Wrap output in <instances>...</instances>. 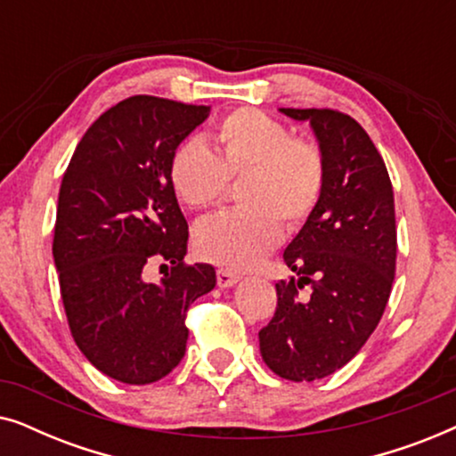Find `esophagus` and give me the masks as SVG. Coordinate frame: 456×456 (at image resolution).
Listing matches in <instances>:
<instances>
[{"instance_id":"1","label":"esophagus","mask_w":456,"mask_h":456,"mask_svg":"<svg viewBox=\"0 0 456 456\" xmlns=\"http://www.w3.org/2000/svg\"><path fill=\"white\" fill-rule=\"evenodd\" d=\"M216 278H217V286H220V289H230V286H234L240 280L239 273H232L228 270H217Z\"/></svg>"}]
</instances>
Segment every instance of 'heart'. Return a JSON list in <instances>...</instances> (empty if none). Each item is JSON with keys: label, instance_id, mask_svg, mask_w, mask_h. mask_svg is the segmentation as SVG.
Listing matches in <instances>:
<instances>
[{"label": "heart", "instance_id": "heart-1", "mask_svg": "<svg viewBox=\"0 0 456 456\" xmlns=\"http://www.w3.org/2000/svg\"><path fill=\"white\" fill-rule=\"evenodd\" d=\"M230 178H242V208L203 220L195 248L228 270L257 265L286 228L303 226L326 189V159L317 142L298 139L265 111L239 108L214 128V149L183 141L167 164V180L184 208L201 211L222 201Z\"/></svg>", "mask_w": 456, "mask_h": 456}]
</instances>
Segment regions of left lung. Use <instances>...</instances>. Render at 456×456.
<instances>
[{"mask_svg":"<svg viewBox=\"0 0 456 456\" xmlns=\"http://www.w3.org/2000/svg\"><path fill=\"white\" fill-rule=\"evenodd\" d=\"M280 111L309 120L326 159V189L286 247L295 276L276 284V314L261 328L259 348L280 378L314 382L346 365L382 320L396 270L395 192L382 155L351 116Z\"/></svg>","mask_w":456,"mask_h":456,"instance_id":"obj_1","label":"left lung"}]
</instances>
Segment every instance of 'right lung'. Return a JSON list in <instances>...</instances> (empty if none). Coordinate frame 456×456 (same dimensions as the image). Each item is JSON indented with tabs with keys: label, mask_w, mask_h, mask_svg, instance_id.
Here are the masks:
<instances>
[{
	"label": "right lung",
	"mask_w": 456,
	"mask_h": 456,
	"mask_svg": "<svg viewBox=\"0 0 456 456\" xmlns=\"http://www.w3.org/2000/svg\"><path fill=\"white\" fill-rule=\"evenodd\" d=\"M208 105L134 95L97 118L77 145L58 197L53 261L72 338L105 376L151 384L184 357L186 311L216 286L208 264H184L189 224L170 155ZM170 265L161 283L146 267Z\"/></svg>",
	"instance_id": "right-lung-1"
}]
</instances>
